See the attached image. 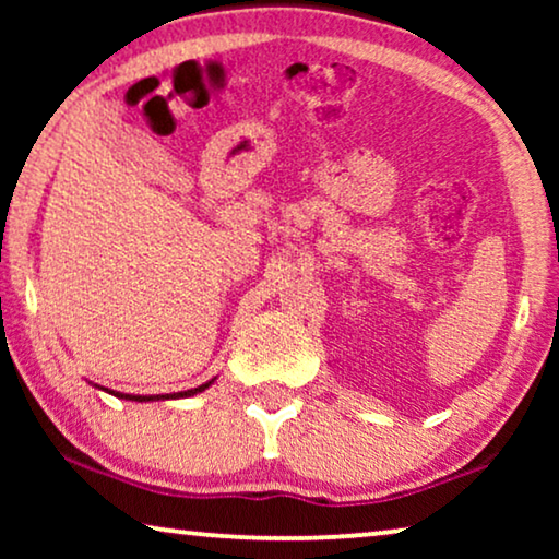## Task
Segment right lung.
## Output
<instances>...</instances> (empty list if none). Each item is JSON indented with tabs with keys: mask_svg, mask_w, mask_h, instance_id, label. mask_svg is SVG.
I'll list each match as a JSON object with an SVG mask.
<instances>
[{
	"mask_svg": "<svg viewBox=\"0 0 559 559\" xmlns=\"http://www.w3.org/2000/svg\"><path fill=\"white\" fill-rule=\"evenodd\" d=\"M213 381H216V379L205 381V384L195 386V389H186V392H175V394H124V392H109V389H104V386H98V384H94V386L102 389V392H109L114 396H119V400H129V402H159V400L165 402V400H186V396L201 394V392H205V389L213 384Z\"/></svg>",
	"mask_w": 559,
	"mask_h": 559,
	"instance_id": "obj_1",
	"label": "right lung"
}]
</instances>
